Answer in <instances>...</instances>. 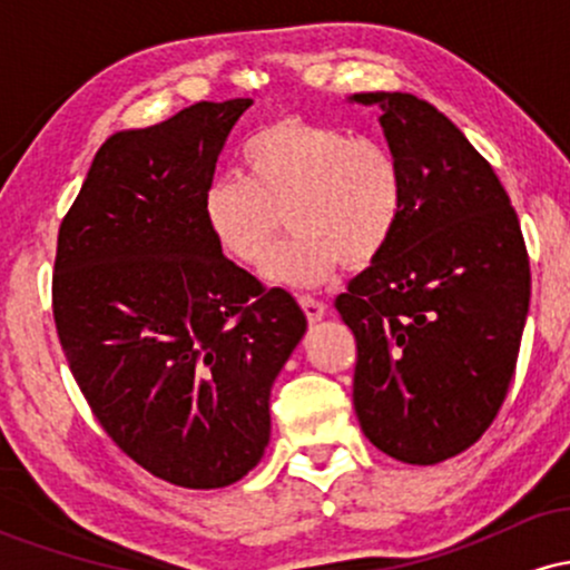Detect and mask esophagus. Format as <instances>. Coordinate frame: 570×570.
I'll list each match as a JSON object with an SVG mask.
<instances>
[{"label":"esophagus","instance_id":"1","mask_svg":"<svg viewBox=\"0 0 570 570\" xmlns=\"http://www.w3.org/2000/svg\"><path fill=\"white\" fill-rule=\"evenodd\" d=\"M299 305H303V311H305V316L311 318V322H322L324 318V313H326V305L322 303V299H313V297H299Z\"/></svg>","mask_w":570,"mask_h":570}]
</instances>
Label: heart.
I'll return each instance as SVG.
<instances>
[{
    "label": "heart",
    "mask_w": 570,
    "mask_h": 570,
    "mask_svg": "<svg viewBox=\"0 0 570 570\" xmlns=\"http://www.w3.org/2000/svg\"><path fill=\"white\" fill-rule=\"evenodd\" d=\"M246 176L222 174L203 193V222L225 257L259 265L286 208L292 235L267 263L286 286L324 284L340 263L367 265L394 238L404 212V171L372 136L284 117L240 147Z\"/></svg>",
    "instance_id": "1"
}]
</instances>
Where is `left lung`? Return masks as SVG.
Wrapping results in <instances>:
<instances>
[{"label": "left lung", "mask_w": 570, "mask_h": 570, "mask_svg": "<svg viewBox=\"0 0 570 570\" xmlns=\"http://www.w3.org/2000/svg\"><path fill=\"white\" fill-rule=\"evenodd\" d=\"M381 109L404 171L391 244L335 299L356 337L353 407L385 455L434 466L480 440L514 377L531 303L520 219L490 163L412 94Z\"/></svg>", "instance_id": "obj_1"}]
</instances>
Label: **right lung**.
Segmentation results:
<instances>
[{
	"mask_svg": "<svg viewBox=\"0 0 570 570\" xmlns=\"http://www.w3.org/2000/svg\"><path fill=\"white\" fill-rule=\"evenodd\" d=\"M252 98L198 101L109 136L58 230L53 316L82 396L112 442L179 488L252 472L271 389L305 313L227 259L203 193Z\"/></svg>",
	"mask_w": 570,
	"mask_h": 570,
	"instance_id": "1",
	"label": "right lung"
}]
</instances>
